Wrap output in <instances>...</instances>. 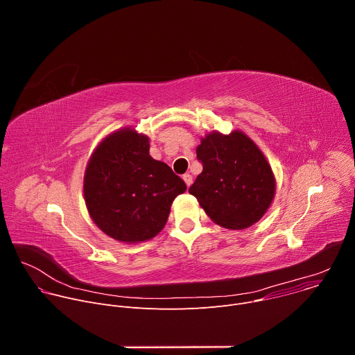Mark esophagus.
Instances as JSON below:
<instances>
[{
    "label": "esophagus",
    "mask_w": 355,
    "mask_h": 355,
    "mask_svg": "<svg viewBox=\"0 0 355 355\" xmlns=\"http://www.w3.org/2000/svg\"><path fill=\"white\" fill-rule=\"evenodd\" d=\"M182 180L185 181L187 187H191V184H192V175H191V174H184V175H182Z\"/></svg>",
    "instance_id": "1"
}]
</instances>
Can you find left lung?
Wrapping results in <instances>:
<instances>
[{
	"label": "left lung",
	"instance_id": "1",
	"mask_svg": "<svg viewBox=\"0 0 355 355\" xmlns=\"http://www.w3.org/2000/svg\"><path fill=\"white\" fill-rule=\"evenodd\" d=\"M202 173L189 187L199 205L218 225L245 229L270 208L275 180L260 148L241 132H214L196 148Z\"/></svg>",
	"mask_w": 355,
	"mask_h": 355
}]
</instances>
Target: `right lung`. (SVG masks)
Here are the masks:
<instances>
[{
    "label": "right lung",
    "instance_id": "right-lung-1",
    "mask_svg": "<svg viewBox=\"0 0 355 355\" xmlns=\"http://www.w3.org/2000/svg\"><path fill=\"white\" fill-rule=\"evenodd\" d=\"M148 139L132 129L101 143L87 166L84 198L95 225L125 243L155 237L185 182L148 155Z\"/></svg>",
    "mask_w": 355,
    "mask_h": 355
}]
</instances>
